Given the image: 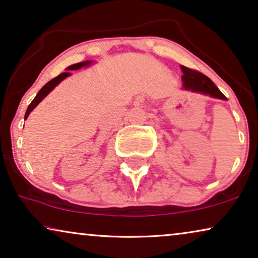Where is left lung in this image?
I'll use <instances>...</instances> for the list:
<instances>
[{
    "label": "left lung",
    "instance_id": "left-lung-1",
    "mask_svg": "<svg viewBox=\"0 0 258 258\" xmlns=\"http://www.w3.org/2000/svg\"><path fill=\"white\" fill-rule=\"evenodd\" d=\"M181 70L183 73V89L194 91V93H200L204 95H209L211 97L221 98V100H227V97L221 93V90L215 86L213 81L209 77L203 75L202 73L186 68L181 66Z\"/></svg>",
    "mask_w": 258,
    "mask_h": 258
}]
</instances>
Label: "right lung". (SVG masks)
I'll list each match as a JSON object with an SVG mask.
<instances>
[{
    "instance_id": "right-lung-1",
    "label": "right lung",
    "mask_w": 258,
    "mask_h": 258,
    "mask_svg": "<svg viewBox=\"0 0 258 258\" xmlns=\"http://www.w3.org/2000/svg\"><path fill=\"white\" fill-rule=\"evenodd\" d=\"M91 63V61H86V62H80V63H75V64H72V66H69L68 68H67V70H76V69H80V68H82V67H87V66H89ZM72 75V74L70 73H62V74H59V75L57 76V77H55V79H52L51 81H49V82L47 83V84H44L43 87L41 88V90L38 91L37 93V95H36V97L34 98L33 101H31V103L29 104V107H28V109H27V111H26V115H24V119H27V117L28 116H29V114L31 111L34 110V108L36 107V105L40 103V102L43 100V98L47 96V95L50 93V91L54 89V88L57 86V84L61 82L62 80H64V79H67V77L68 76H70Z\"/></svg>"
}]
</instances>
